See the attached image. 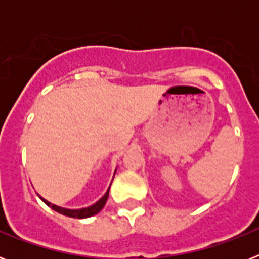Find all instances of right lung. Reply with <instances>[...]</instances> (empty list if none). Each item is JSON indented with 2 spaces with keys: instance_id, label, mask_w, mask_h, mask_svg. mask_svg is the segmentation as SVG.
I'll use <instances>...</instances> for the list:
<instances>
[{
  "instance_id": "add662e5",
  "label": "right lung",
  "mask_w": 259,
  "mask_h": 259,
  "mask_svg": "<svg viewBox=\"0 0 259 259\" xmlns=\"http://www.w3.org/2000/svg\"><path fill=\"white\" fill-rule=\"evenodd\" d=\"M109 191H110V188L107 189V192L105 193L104 197L98 201V202H96L95 205H92V206H89V207H85V209H77V210L63 209V207H59V206H56V205H53V203H50L49 201L44 200L42 197H40V198L44 201L45 203H47L48 206H50L53 210H54V211L59 212V214L66 215V217H71V218L83 219V218H89V217H93V215H96L97 212H100L102 209H104L105 203H106V201H107V197H109Z\"/></svg>"
}]
</instances>
